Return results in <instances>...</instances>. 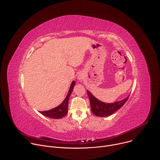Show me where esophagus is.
<instances>
[{"instance_id": "1", "label": "esophagus", "mask_w": 160, "mask_h": 160, "mask_svg": "<svg viewBox=\"0 0 160 160\" xmlns=\"http://www.w3.org/2000/svg\"><path fill=\"white\" fill-rule=\"evenodd\" d=\"M78 78H79V79H80H80H81V78H81V77H78Z\"/></svg>"}]
</instances>
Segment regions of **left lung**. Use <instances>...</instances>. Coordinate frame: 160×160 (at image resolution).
Wrapping results in <instances>:
<instances>
[{"label": "left lung", "instance_id": "8db88e82", "mask_svg": "<svg viewBox=\"0 0 160 160\" xmlns=\"http://www.w3.org/2000/svg\"><path fill=\"white\" fill-rule=\"evenodd\" d=\"M87 91L90 99L92 112L95 116L98 117H107L112 115L122 107L129 97L128 95L123 100L116 102L105 103L98 100L88 90Z\"/></svg>", "mask_w": 160, "mask_h": 160}]
</instances>
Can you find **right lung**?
Returning a JSON list of instances; mask_svg holds the SVG:
<instances>
[{
    "instance_id": "obj_1",
    "label": "right lung",
    "mask_w": 160,
    "mask_h": 160,
    "mask_svg": "<svg viewBox=\"0 0 160 160\" xmlns=\"http://www.w3.org/2000/svg\"><path fill=\"white\" fill-rule=\"evenodd\" d=\"M75 85V81H73L71 83V86L70 87V89L68 90V92L66 98L60 105L57 106V108H53L49 111H42L39 112L41 114L51 119H61L64 116H65L68 112V105L69 97L73 90Z\"/></svg>"
}]
</instances>
